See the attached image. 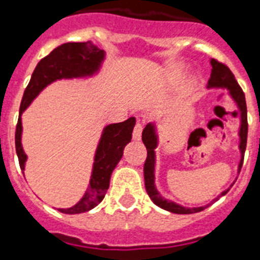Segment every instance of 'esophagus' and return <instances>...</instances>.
<instances>
[{
    "label": "esophagus",
    "instance_id": "34e87169",
    "mask_svg": "<svg viewBox=\"0 0 260 260\" xmlns=\"http://www.w3.org/2000/svg\"><path fill=\"white\" fill-rule=\"evenodd\" d=\"M141 131H143V125H141L140 123H137L136 125H135V129H134V140H140Z\"/></svg>",
    "mask_w": 260,
    "mask_h": 260
}]
</instances>
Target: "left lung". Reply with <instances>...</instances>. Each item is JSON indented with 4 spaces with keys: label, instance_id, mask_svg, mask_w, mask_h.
Segmentation results:
<instances>
[{
    "label": "left lung",
    "instance_id": "8db88e82",
    "mask_svg": "<svg viewBox=\"0 0 260 260\" xmlns=\"http://www.w3.org/2000/svg\"><path fill=\"white\" fill-rule=\"evenodd\" d=\"M211 67H212V72H211V79L208 80V85L207 88H223L227 89L234 99V101L238 105V108L240 111V129H239V137H240V161L238 171L240 172V168L243 166L244 152H246L247 145V132H248V124H247V107H246V97H244L243 90L239 86L238 81L235 80V76L233 75V72L230 71L227 65L223 62H219L215 58H211ZM143 143H144L145 148H147V159L144 163V180H145V189L148 192L149 198L156 206H159L163 210L174 212V214H195V212H200L208 206L203 207H193V208H188V207H183L180 204L167 200L161 198L159 191L155 187V148L157 147V135H156L155 125L152 123H148L145 125L144 131H143ZM233 187V184H231ZM230 191L225 189L216 198L215 200H218L220 196L225 195ZM214 200V202H215Z\"/></svg>",
    "mask_w": 260,
    "mask_h": 260
}]
</instances>
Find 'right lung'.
<instances>
[{"label":"right lung","instance_id":"obj_1","mask_svg":"<svg viewBox=\"0 0 260 260\" xmlns=\"http://www.w3.org/2000/svg\"><path fill=\"white\" fill-rule=\"evenodd\" d=\"M104 56V50L99 49L90 41L67 42V44L57 46L56 49L52 50L37 64L22 96L20 116H18L16 126V152L21 170H25V161H26V155L21 144L22 112L50 82L61 79L86 77V76H92L96 73L100 69ZM135 123H136V119L129 117L123 123L109 124L105 126L101 135L100 143L97 145L93 170H92L88 189L79 203L71 208H58L60 212L69 215L81 214V212L92 210L97 204L101 203V200L104 199L107 193V189L109 188L112 172L120 159L123 157L125 145L132 139Z\"/></svg>","mask_w":260,"mask_h":260}]
</instances>
